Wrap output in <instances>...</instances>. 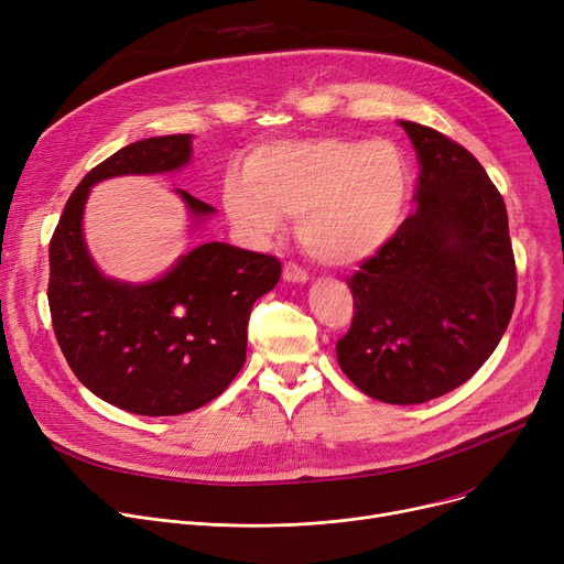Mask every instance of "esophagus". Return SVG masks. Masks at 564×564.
Here are the masks:
<instances>
[{"instance_id": "34e87169", "label": "esophagus", "mask_w": 564, "mask_h": 564, "mask_svg": "<svg viewBox=\"0 0 564 564\" xmlns=\"http://www.w3.org/2000/svg\"><path fill=\"white\" fill-rule=\"evenodd\" d=\"M283 281H288V283H306V281H308V274L302 270L300 264L285 262V264H283Z\"/></svg>"}]
</instances>
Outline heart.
<instances>
[{
    "label": "heart",
    "mask_w": 564,
    "mask_h": 564,
    "mask_svg": "<svg viewBox=\"0 0 564 564\" xmlns=\"http://www.w3.org/2000/svg\"><path fill=\"white\" fill-rule=\"evenodd\" d=\"M411 192L409 166L389 141L283 139L260 145L247 171L224 177L228 219L251 240H267L300 217L308 256L327 267H351L387 247Z\"/></svg>",
    "instance_id": "1"
}]
</instances>
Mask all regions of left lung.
<instances>
[{
    "label": "left lung",
    "instance_id": "left-lung-1",
    "mask_svg": "<svg viewBox=\"0 0 564 564\" xmlns=\"http://www.w3.org/2000/svg\"><path fill=\"white\" fill-rule=\"evenodd\" d=\"M419 155V210L347 285L338 366L389 404H423L480 370L506 334L517 270L508 210L482 164L441 132L400 121Z\"/></svg>",
    "mask_w": 564,
    "mask_h": 564
}]
</instances>
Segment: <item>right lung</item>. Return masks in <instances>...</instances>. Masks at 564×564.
Returning <instances> with one entry per match:
<instances>
[{
    "instance_id": "add662e5",
    "label": "right lung",
    "mask_w": 564,
    "mask_h": 564,
    "mask_svg": "<svg viewBox=\"0 0 564 564\" xmlns=\"http://www.w3.org/2000/svg\"><path fill=\"white\" fill-rule=\"evenodd\" d=\"M192 134L134 141L88 171L50 242L47 302L64 357L100 400L139 416H181L217 395L247 361L251 306L281 279L274 256L205 242L151 281L107 276L88 251L91 187L121 175H162L192 162ZM183 200L194 235L217 210Z\"/></svg>"
}]
</instances>
